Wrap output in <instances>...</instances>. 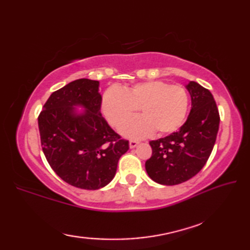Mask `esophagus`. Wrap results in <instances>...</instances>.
Masks as SVG:
<instances>
[{"instance_id":"obj_1","label":"esophagus","mask_w":250,"mask_h":250,"mask_svg":"<svg viewBox=\"0 0 250 250\" xmlns=\"http://www.w3.org/2000/svg\"><path fill=\"white\" fill-rule=\"evenodd\" d=\"M139 144H140V142H139V141H135V140H131V141L129 142L130 148H135Z\"/></svg>"}]
</instances>
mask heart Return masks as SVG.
Wrapping results in <instances>:
<instances>
[{"label": "heart", "mask_w": 250, "mask_h": 250, "mask_svg": "<svg viewBox=\"0 0 250 250\" xmlns=\"http://www.w3.org/2000/svg\"><path fill=\"white\" fill-rule=\"evenodd\" d=\"M102 113L108 124L119 128L133 118L140 108L142 117L125 124L121 133L130 137H145L157 132L158 135L173 133L186 119L189 97L179 84L152 81L119 90L109 88L103 94Z\"/></svg>", "instance_id": "b5f03b06"}]
</instances>
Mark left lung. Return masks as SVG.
Returning a JSON list of instances; mask_svg holds the SVG:
<instances>
[{
  "instance_id": "8db88e82",
  "label": "left lung",
  "mask_w": 250,
  "mask_h": 250,
  "mask_svg": "<svg viewBox=\"0 0 250 250\" xmlns=\"http://www.w3.org/2000/svg\"><path fill=\"white\" fill-rule=\"evenodd\" d=\"M191 110L177 132L149 142L152 155L145 163L149 177L160 185L187 182L198 174L213 150L219 129V111L209 90L190 82Z\"/></svg>"
}]
</instances>
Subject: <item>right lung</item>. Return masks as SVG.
Here are the masks:
<instances>
[{
  "instance_id": "add662e5",
  "label": "right lung",
  "mask_w": 250,
  "mask_h": 250,
  "mask_svg": "<svg viewBox=\"0 0 250 250\" xmlns=\"http://www.w3.org/2000/svg\"><path fill=\"white\" fill-rule=\"evenodd\" d=\"M99 82L82 78L52 92L39 116L41 144L49 166L74 187L97 190L114 178L129 141L101 114ZM82 105L83 113L73 108Z\"/></svg>"
}]
</instances>
